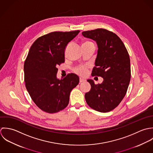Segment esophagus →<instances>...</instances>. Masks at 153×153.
<instances>
[{
	"mask_svg": "<svg viewBox=\"0 0 153 153\" xmlns=\"http://www.w3.org/2000/svg\"><path fill=\"white\" fill-rule=\"evenodd\" d=\"M85 82V80L84 79H82V78H80V83H83V82Z\"/></svg>",
	"mask_w": 153,
	"mask_h": 153,
	"instance_id": "1",
	"label": "esophagus"
}]
</instances>
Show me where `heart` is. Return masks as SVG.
<instances>
[{
  "label": "heart",
  "mask_w": 153,
  "mask_h": 153,
  "mask_svg": "<svg viewBox=\"0 0 153 153\" xmlns=\"http://www.w3.org/2000/svg\"><path fill=\"white\" fill-rule=\"evenodd\" d=\"M86 42H91L87 41V42H85V43ZM74 71L81 76H85L87 74L88 72V66L87 65H78L74 68Z\"/></svg>",
  "instance_id": "heart-1"
}]
</instances>
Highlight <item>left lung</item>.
<instances>
[{"label":"left lung","instance_id":"left-lung-1","mask_svg":"<svg viewBox=\"0 0 153 153\" xmlns=\"http://www.w3.org/2000/svg\"><path fill=\"white\" fill-rule=\"evenodd\" d=\"M82 35L94 40L98 47L92 76H100L103 81L91 85L85 94L88 105L95 111L108 112L117 107L126 91L131 79L130 59L128 51L120 37L103 28L84 31Z\"/></svg>","mask_w":153,"mask_h":153}]
</instances>
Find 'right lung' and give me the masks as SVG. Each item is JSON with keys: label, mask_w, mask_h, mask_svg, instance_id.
Returning <instances> with one entry per match:
<instances>
[{"label": "right lung", "mask_w": 153, "mask_h": 153, "mask_svg": "<svg viewBox=\"0 0 153 153\" xmlns=\"http://www.w3.org/2000/svg\"><path fill=\"white\" fill-rule=\"evenodd\" d=\"M79 32H52L31 45L24 63L25 86L35 105L45 112L54 114L65 108L70 92L79 83L74 73L61 80L56 76L58 65L65 61V47Z\"/></svg>", "instance_id": "right-lung-1"}]
</instances>
